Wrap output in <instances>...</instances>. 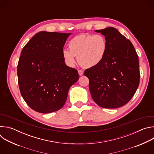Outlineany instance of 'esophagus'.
<instances>
[{"mask_svg": "<svg viewBox=\"0 0 154 154\" xmlns=\"http://www.w3.org/2000/svg\"><path fill=\"white\" fill-rule=\"evenodd\" d=\"M78 72H79V74L80 76H81V75H82L83 74V71H82V70H79Z\"/></svg>", "mask_w": 154, "mask_h": 154, "instance_id": "34e87169", "label": "esophagus"}]
</instances>
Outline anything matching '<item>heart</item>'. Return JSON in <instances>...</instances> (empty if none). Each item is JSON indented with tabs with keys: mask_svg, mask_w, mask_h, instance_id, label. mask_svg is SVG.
Masks as SVG:
<instances>
[{
	"mask_svg": "<svg viewBox=\"0 0 154 154\" xmlns=\"http://www.w3.org/2000/svg\"><path fill=\"white\" fill-rule=\"evenodd\" d=\"M69 50L62 51L63 58L68 65L75 64V57L84 68H93L103 59L107 48L105 38L100 35L82 34L72 38L69 42Z\"/></svg>",
	"mask_w": 154,
	"mask_h": 154,
	"instance_id": "1",
	"label": "heart"
}]
</instances>
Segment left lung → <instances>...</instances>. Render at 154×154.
Returning <instances> with one entry per match:
<instances>
[{"label": "left lung", "instance_id": "8db88e82", "mask_svg": "<svg viewBox=\"0 0 154 154\" xmlns=\"http://www.w3.org/2000/svg\"><path fill=\"white\" fill-rule=\"evenodd\" d=\"M103 35L107 48L102 61L85 71L94 101L105 108L125 105L135 94L140 83L138 55L130 40L116 29L95 30Z\"/></svg>", "mask_w": 154, "mask_h": 154}]
</instances>
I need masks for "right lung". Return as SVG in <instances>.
<instances>
[{
	"label": "right lung",
	"mask_w": 154,
	"mask_h": 154,
	"mask_svg": "<svg viewBox=\"0 0 154 154\" xmlns=\"http://www.w3.org/2000/svg\"><path fill=\"white\" fill-rule=\"evenodd\" d=\"M71 33L42 31L34 35L20 53L18 84L27 104L41 113L59 110L70 87L79 79L75 69L65 64L62 51Z\"/></svg>",
	"instance_id": "obj_1"
}]
</instances>
